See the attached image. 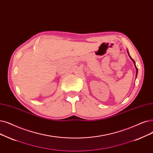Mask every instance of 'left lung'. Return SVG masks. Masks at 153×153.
<instances>
[{
  "label": "left lung",
  "instance_id": "left-lung-1",
  "mask_svg": "<svg viewBox=\"0 0 153 153\" xmlns=\"http://www.w3.org/2000/svg\"><path fill=\"white\" fill-rule=\"evenodd\" d=\"M128 55H129V57L131 58V60L132 61V62H134V65H135V68H136V76H137V67H136V64H135V62H134V61L133 60V59H132L131 57V56H130V55H129V52H128Z\"/></svg>",
  "mask_w": 153,
  "mask_h": 153
}]
</instances>
